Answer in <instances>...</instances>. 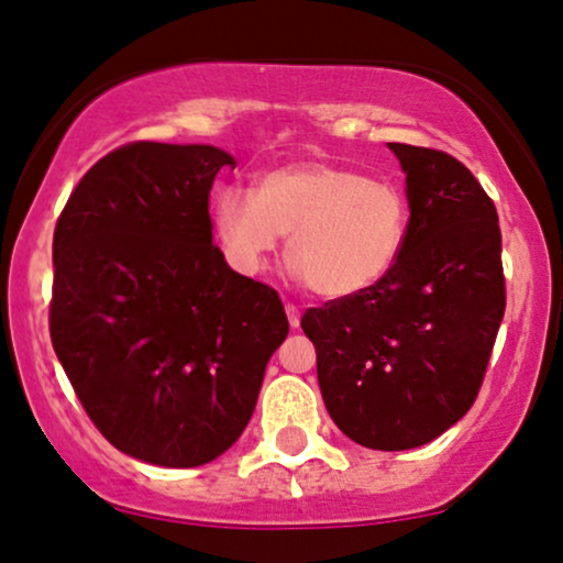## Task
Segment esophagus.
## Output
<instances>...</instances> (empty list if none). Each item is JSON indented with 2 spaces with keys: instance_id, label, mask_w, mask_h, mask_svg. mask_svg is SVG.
<instances>
[{
  "instance_id": "obj_1",
  "label": "esophagus",
  "mask_w": 563,
  "mask_h": 563,
  "mask_svg": "<svg viewBox=\"0 0 563 563\" xmlns=\"http://www.w3.org/2000/svg\"><path fill=\"white\" fill-rule=\"evenodd\" d=\"M286 314H288V322H290V328H299V322H301V312H299V307H296V303H286Z\"/></svg>"
}]
</instances>
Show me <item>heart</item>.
Masks as SVG:
<instances>
[{
    "mask_svg": "<svg viewBox=\"0 0 563 563\" xmlns=\"http://www.w3.org/2000/svg\"><path fill=\"white\" fill-rule=\"evenodd\" d=\"M214 224L230 264L260 273L280 235L286 260L312 294L331 301L376 288L402 260L410 200L391 179L331 161H296L214 198Z\"/></svg>",
    "mask_w": 563,
    "mask_h": 563,
    "instance_id": "1",
    "label": "heart"
}]
</instances>
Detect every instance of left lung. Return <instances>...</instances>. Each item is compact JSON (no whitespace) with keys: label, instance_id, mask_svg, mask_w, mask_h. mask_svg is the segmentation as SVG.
Segmentation results:
<instances>
[{"label":"left lung","instance_id":"obj_1","mask_svg":"<svg viewBox=\"0 0 563 563\" xmlns=\"http://www.w3.org/2000/svg\"><path fill=\"white\" fill-rule=\"evenodd\" d=\"M407 174L402 260L367 294L307 309L333 423L371 450H412L479 394L506 312L495 203L457 158L389 142Z\"/></svg>","mask_w":563,"mask_h":563}]
</instances>
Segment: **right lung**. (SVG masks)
<instances>
[{
    "instance_id": "right-lung-1",
    "label": "right lung",
    "mask_w": 563,
    "mask_h": 563,
    "mask_svg": "<svg viewBox=\"0 0 563 563\" xmlns=\"http://www.w3.org/2000/svg\"><path fill=\"white\" fill-rule=\"evenodd\" d=\"M224 166L214 145L132 142L84 174L55 224L57 360L100 434L153 466L230 450L288 335L277 290L211 243Z\"/></svg>"
}]
</instances>
